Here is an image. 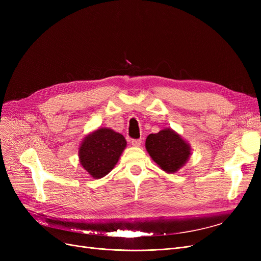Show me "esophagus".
I'll list each match as a JSON object with an SVG mask.
<instances>
[{"mask_svg":"<svg viewBox=\"0 0 261 261\" xmlns=\"http://www.w3.org/2000/svg\"><path fill=\"white\" fill-rule=\"evenodd\" d=\"M132 145L134 147H139L141 145V139H133L132 140Z\"/></svg>","mask_w":261,"mask_h":261,"instance_id":"34e87169","label":"esophagus"}]
</instances>
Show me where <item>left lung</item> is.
I'll return each instance as SVG.
<instances>
[{
  "label": "left lung",
  "mask_w": 261,
  "mask_h": 261,
  "mask_svg": "<svg viewBox=\"0 0 261 261\" xmlns=\"http://www.w3.org/2000/svg\"><path fill=\"white\" fill-rule=\"evenodd\" d=\"M146 149L152 160L168 173H174L188 160L191 148L172 129L150 134L146 139Z\"/></svg>",
  "instance_id": "8db88e82"
}]
</instances>
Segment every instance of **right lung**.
Instances as JSON below:
<instances>
[{
	"label": "right lung",
	"mask_w": 261,
	"mask_h": 261,
	"mask_svg": "<svg viewBox=\"0 0 261 261\" xmlns=\"http://www.w3.org/2000/svg\"><path fill=\"white\" fill-rule=\"evenodd\" d=\"M125 147L126 140L121 134L100 128L84 139L80 148L81 163L92 177H103L115 167Z\"/></svg>",
	"instance_id": "1"
}]
</instances>
